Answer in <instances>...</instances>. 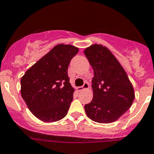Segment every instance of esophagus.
<instances>
[{"label":"esophagus","instance_id":"esophagus-1","mask_svg":"<svg viewBox=\"0 0 154 154\" xmlns=\"http://www.w3.org/2000/svg\"><path fill=\"white\" fill-rule=\"evenodd\" d=\"M88 87H89L88 83L87 82H84L83 85L77 88V91H82V90H83V89H87V88H88Z\"/></svg>","mask_w":154,"mask_h":154}]
</instances>
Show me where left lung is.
<instances>
[{
  "instance_id": "8db88e82",
  "label": "left lung",
  "mask_w": 154,
  "mask_h": 154,
  "mask_svg": "<svg viewBox=\"0 0 154 154\" xmlns=\"http://www.w3.org/2000/svg\"><path fill=\"white\" fill-rule=\"evenodd\" d=\"M84 54L94 69V97L85 105L88 117L101 124L118 120L132 104L134 92L126 72L105 47L93 45Z\"/></svg>"
}]
</instances>
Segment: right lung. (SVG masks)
Instances as JSON below:
<instances>
[{"mask_svg": "<svg viewBox=\"0 0 154 154\" xmlns=\"http://www.w3.org/2000/svg\"><path fill=\"white\" fill-rule=\"evenodd\" d=\"M77 47L57 45L25 72L21 79V95L30 111L45 122L66 116L73 100L68 66Z\"/></svg>", "mask_w": 154, "mask_h": 154, "instance_id": "right-lung-1", "label": "right lung"}]
</instances>
